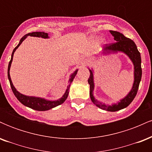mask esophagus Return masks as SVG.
Segmentation results:
<instances>
[{"instance_id":"1","label":"esophagus","mask_w":152,"mask_h":152,"mask_svg":"<svg viewBox=\"0 0 152 152\" xmlns=\"http://www.w3.org/2000/svg\"><path fill=\"white\" fill-rule=\"evenodd\" d=\"M86 59L82 57V58L80 59V65H81V66H86Z\"/></svg>"}]
</instances>
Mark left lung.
<instances>
[{"mask_svg": "<svg viewBox=\"0 0 152 152\" xmlns=\"http://www.w3.org/2000/svg\"><path fill=\"white\" fill-rule=\"evenodd\" d=\"M111 35L114 37L116 42L111 44H106L102 50V53L104 55H109L110 53H115L119 52H123L131 59L134 64V81L132 89L126 96L120 100L119 102L114 104L112 105H106L105 104L97 101L94 98L93 91L94 90V71L93 69H88L90 71V76L88 79V82L90 85V98L92 102L96 106H98L100 109L106 110L108 111H116L118 110L124 109L128 106L137 95L138 88H139V83L142 79V70L141 64L142 59L141 55L135 43L130 38L125 37L123 34L118 31H110Z\"/></svg>", "mask_w": 152, "mask_h": 152, "instance_id": "8db88e82", "label": "left lung"}]
</instances>
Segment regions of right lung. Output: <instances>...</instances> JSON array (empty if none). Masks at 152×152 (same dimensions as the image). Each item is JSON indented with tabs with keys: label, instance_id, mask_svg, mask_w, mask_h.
<instances>
[{
	"label": "right lung",
	"instance_id": "right-lung-1",
	"mask_svg": "<svg viewBox=\"0 0 152 152\" xmlns=\"http://www.w3.org/2000/svg\"><path fill=\"white\" fill-rule=\"evenodd\" d=\"M34 36V37H41L43 38H48L49 36H48V34L47 33L45 32H33V33H29V34L25 35L24 36H23L21 38V39L20 40V42L18 44L15 48L13 49V53H12L11 55V58H10V61L8 64V80H9L10 84V87H11V89L13 91V94H14L15 96L16 97L17 99L22 104H23L24 106H27V107L31 108V109L36 110V111H47V110H49L53 109V108L56 107V106L61 105V104H63L64 102L66 101V99H67L68 95H69V88H70L71 83H72L73 80L76 76V74H77L78 69H76V71L73 73L70 76V79H69V85L67 86V88H66L65 94L63 95V96L61 99H58V100L56 101H48L46 100V99H43V98H40V97H35V96H26L23 95V94L19 93V92L15 89V88L13 86V83H12L11 78H10V66H11V63L12 61H13V54H14V52L15 51V50L18 48L19 46L21 44V43L24 40L27 38V36Z\"/></svg>",
	"mask_w": 152,
	"mask_h": 152
}]
</instances>
